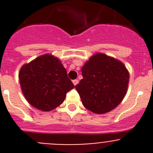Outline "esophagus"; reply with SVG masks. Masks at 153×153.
Returning <instances> with one entry per match:
<instances>
[{"label": "esophagus", "mask_w": 153, "mask_h": 153, "mask_svg": "<svg viewBox=\"0 0 153 153\" xmlns=\"http://www.w3.org/2000/svg\"><path fill=\"white\" fill-rule=\"evenodd\" d=\"M78 83H79V80H78V79H74V80H73V83H74V86H76Z\"/></svg>", "instance_id": "34e87169"}]
</instances>
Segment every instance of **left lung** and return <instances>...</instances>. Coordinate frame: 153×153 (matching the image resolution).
Returning a JSON list of instances; mask_svg holds the SVG:
<instances>
[{
    "label": "left lung",
    "instance_id": "left-lung-1",
    "mask_svg": "<svg viewBox=\"0 0 153 153\" xmlns=\"http://www.w3.org/2000/svg\"><path fill=\"white\" fill-rule=\"evenodd\" d=\"M83 79L75 86L85 108L97 114L111 111L126 94L129 74L120 60L97 53L81 70Z\"/></svg>",
    "mask_w": 153,
    "mask_h": 153
}]
</instances>
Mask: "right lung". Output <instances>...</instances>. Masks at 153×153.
I'll return each mask as SVG.
<instances>
[{"label":"right lung","instance_id":"1","mask_svg":"<svg viewBox=\"0 0 153 153\" xmlns=\"http://www.w3.org/2000/svg\"><path fill=\"white\" fill-rule=\"evenodd\" d=\"M19 79L27 102L42 111L60 106L67 92L74 88L60 60L51 54L42 55L24 64Z\"/></svg>","mask_w":153,"mask_h":153}]
</instances>
